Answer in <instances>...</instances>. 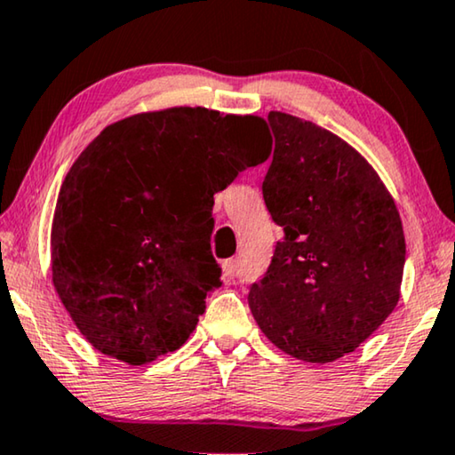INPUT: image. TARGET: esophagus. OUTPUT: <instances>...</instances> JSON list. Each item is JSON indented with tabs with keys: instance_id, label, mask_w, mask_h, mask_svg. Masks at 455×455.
Returning a JSON list of instances; mask_svg holds the SVG:
<instances>
[{
	"instance_id": "34e87169",
	"label": "esophagus",
	"mask_w": 455,
	"mask_h": 455,
	"mask_svg": "<svg viewBox=\"0 0 455 455\" xmlns=\"http://www.w3.org/2000/svg\"><path fill=\"white\" fill-rule=\"evenodd\" d=\"M222 270H225L227 280H233L236 276V259H227L225 264H222Z\"/></svg>"
}]
</instances>
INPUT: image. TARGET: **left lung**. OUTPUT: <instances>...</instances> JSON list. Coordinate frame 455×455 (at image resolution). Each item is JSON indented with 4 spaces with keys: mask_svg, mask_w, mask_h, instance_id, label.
<instances>
[{
    "mask_svg": "<svg viewBox=\"0 0 455 455\" xmlns=\"http://www.w3.org/2000/svg\"><path fill=\"white\" fill-rule=\"evenodd\" d=\"M261 194L284 236L249 289L267 340L307 363L353 353L400 299L406 261L398 208L358 152L311 121L270 111Z\"/></svg>",
    "mask_w": 455,
    "mask_h": 455,
    "instance_id": "obj_1",
    "label": "left lung"
}]
</instances>
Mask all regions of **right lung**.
<instances>
[{"label": "right lung", "mask_w": 455, "mask_h": 455, "mask_svg": "<svg viewBox=\"0 0 455 455\" xmlns=\"http://www.w3.org/2000/svg\"><path fill=\"white\" fill-rule=\"evenodd\" d=\"M264 119L204 107L105 127L66 175L51 228L63 307L102 355L144 364L183 347L222 286L214 194L267 158Z\"/></svg>", "instance_id": "add662e5"}]
</instances>
